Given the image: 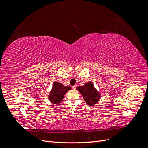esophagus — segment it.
<instances>
[{
  "label": "esophagus",
  "instance_id": "34e87169",
  "mask_svg": "<svg viewBox=\"0 0 148 148\" xmlns=\"http://www.w3.org/2000/svg\"><path fill=\"white\" fill-rule=\"evenodd\" d=\"M76 88H77V85H74V86H72L73 89H76Z\"/></svg>",
  "mask_w": 148,
  "mask_h": 148
}]
</instances>
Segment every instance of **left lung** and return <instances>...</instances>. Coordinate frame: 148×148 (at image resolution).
Returning <instances> with one entry per match:
<instances>
[{
  "label": "left lung",
  "instance_id": "8db88e82",
  "mask_svg": "<svg viewBox=\"0 0 148 148\" xmlns=\"http://www.w3.org/2000/svg\"><path fill=\"white\" fill-rule=\"evenodd\" d=\"M77 90L82 94L84 101L89 106L96 104L101 98V94L94 86L92 82H89L83 86L77 88Z\"/></svg>",
  "mask_w": 148,
  "mask_h": 148
}]
</instances>
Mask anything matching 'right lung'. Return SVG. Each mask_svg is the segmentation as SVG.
<instances>
[{
	"mask_svg": "<svg viewBox=\"0 0 148 148\" xmlns=\"http://www.w3.org/2000/svg\"><path fill=\"white\" fill-rule=\"evenodd\" d=\"M71 89L70 86H65L62 83L56 82L53 83L51 91L49 94V100L53 104H59L63 101L65 93Z\"/></svg>",
	"mask_w": 148,
	"mask_h": 148,
	"instance_id": "right-lung-1",
	"label": "right lung"
}]
</instances>
